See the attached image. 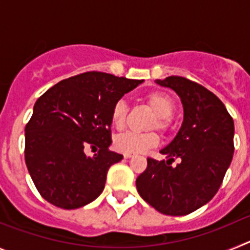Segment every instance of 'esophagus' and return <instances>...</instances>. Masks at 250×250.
Instances as JSON below:
<instances>
[{"label": "esophagus", "mask_w": 250, "mask_h": 250, "mask_svg": "<svg viewBox=\"0 0 250 250\" xmlns=\"http://www.w3.org/2000/svg\"><path fill=\"white\" fill-rule=\"evenodd\" d=\"M132 154H129V152H125V154H124V158L125 159H129V158H132Z\"/></svg>", "instance_id": "1"}]
</instances>
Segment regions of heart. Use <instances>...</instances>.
<instances>
[{"label":"heart","mask_w":250,"mask_h":250,"mask_svg":"<svg viewBox=\"0 0 250 250\" xmlns=\"http://www.w3.org/2000/svg\"><path fill=\"white\" fill-rule=\"evenodd\" d=\"M155 118L149 124V129H158L161 132H167L170 129V116L175 111V103L169 95L161 91L149 92L144 98ZM127 121V106L125 101L119 100L115 103L111 110V124L115 130L121 131L125 129ZM159 144V135L154 131L147 132H125L116 136L114 147L121 152L139 154L146 151L150 147Z\"/></svg>","instance_id":"heart-1"}]
</instances>
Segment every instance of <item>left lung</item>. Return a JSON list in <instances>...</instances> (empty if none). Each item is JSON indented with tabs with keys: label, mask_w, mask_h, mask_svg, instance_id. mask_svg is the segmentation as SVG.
Wrapping results in <instances>:
<instances>
[{
	"label": "left lung",
	"mask_w": 250,
	"mask_h": 250,
	"mask_svg": "<svg viewBox=\"0 0 250 250\" xmlns=\"http://www.w3.org/2000/svg\"><path fill=\"white\" fill-rule=\"evenodd\" d=\"M156 83L182 99L184 120L174 140L160 152L167 160L147 158L136 189L147 204L165 215H187L213 199L233 159L234 121L224 104L204 86L169 76ZM175 158L181 163L171 164Z\"/></svg>",
	"instance_id": "obj_1"
}]
</instances>
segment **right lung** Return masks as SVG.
<instances>
[{
  "label": "right lung",
  "instance_id": "right-lung-1",
  "mask_svg": "<svg viewBox=\"0 0 250 250\" xmlns=\"http://www.w3.org/2000/svg\"><path fill=\"white\" fill-rule=\"evenodd\" d=\"M143 80L89 71L60 81L37 99L25 127V161L43 199L61 209L94 202L107 170L123 159L110 151L111 110ZM87 146L99 147L86 157Z\"/></svg>",
  "mask_w": 250,
  "mask_h": 250
}]
</instances>
